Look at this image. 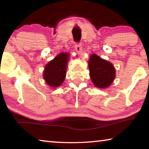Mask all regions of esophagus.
Masks as SVG:
<instances>
[{
	"mask_svg": "<svg viewBox=\"0 0 149 149\" xmlns=\"http://www.w3.org/2000/svg\"><path fill=\"white\" fill-rule=\"evenodd\" d=\"M75 50H76V51L78 52V53L81 54L82 52V46L81 44H77L75 45Z\"/></svg>",
	"mask_w": 149,
	"mask_h": 149,
	"instance_id": "esophagus-1",
	"label": "esophagus"
}]
</instances>
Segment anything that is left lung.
<instances>
[{"label":"left lung","mask_w":149,"mask_h":149,"mask_svg":"<svg viewBox=\"0 0 149 149\" xmlns=\"http://www.w3.org/2000/svg\"><path fill=\"white\" fill-rule=\"evenodd\" d=\"M88 68L91 79L96 87L106 89L114 81L116 77L114 65L98 55H91L88 60Z\"/></svg>","instance_id":"obj_1"}]
</instances>
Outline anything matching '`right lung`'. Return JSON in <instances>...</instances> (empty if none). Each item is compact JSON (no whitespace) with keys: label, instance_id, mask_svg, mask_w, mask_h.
<instances>
[{"label":"right lung","instance_id":"add662e5","mask_svg":"<svg viewBox=\"0 0 149 149\" xmlns=\"http://www.w3.org/2000/svg\"><path fill=\"white\" fill-rule=\"evenodd\" d=\"M69 58V53L61 52L45 65L42 75L49 86L54 88L62 84L65 78Z\"/></svg>","mask_w":149,"mask_h":149}]
</instances>
